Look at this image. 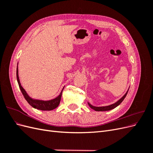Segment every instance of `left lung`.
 I'll list each match as a JSON object with an SVG mask.
<instances>
[{
	"instance_id": "8db88e82",
	"label": "left lung",
	"mask_w": 153,
	"mask_h": 153,
	"mask_svg": "<svg viewBox=\"0 0 153 153\" xmlns=\"http://www.w3.org/2000/svg\"><path fill=\"white\" fill-rule=\"evenodd\" d=\"M129 90V89H128ZM128 90L127 91V92H126V94H125L122 98L119 100L117 102H115V103L114 104H112V105H110L108 106H94L93 105H92L91 104H90L89 103H88V105H89V106H90V107L92 108L95 111H108V110H112L114 108H115V107H117V106H119L120 104H121L122 103V101L124 100V99L125 98V97L126 96L127 94H128Z\"/></svg>"
}]
</instances>
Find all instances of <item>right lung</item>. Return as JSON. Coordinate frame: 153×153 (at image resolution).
<instances>
[{
  "label": "right lung",
  "mask_w": 153,
  "mask_h": 153,
  "mask_svg": "<svg viewBox=\"0 0 153 153\" xmlns=\"http://www.w3.org/2000/svg\"><path fill=\"white\" fill-rule=\"evenodd\" d=\"M16 78H17L18 85H19L20 89L22 92L23 95H24L25 99L27 100V102L29 103V104L30 106H32L33 108L40 110H52L55 108H56L59 106V105L60 103V101H61L64 87H63L62 91L61 92V93H60V94L53 100H48V101L35 100V99L30 98V97L28 94H27L25 89L21 85L20 79H19V76H18V66L16 68Z\"/></svg>",
  "instance_id": "1"
}]
</instances>
